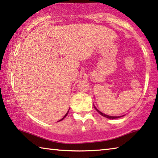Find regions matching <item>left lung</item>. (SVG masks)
Here are the masks:
<instances>
[{"mask_svg":"<svg viewBox=\"0 0 158 158\" xmlns=\"http://www.w3.org/2000/svg\"><path fill=\"white\" fill-rule=\"evenodd\" d=\"M94 108L96 110V111L98 112V113L100 114H101L102 116H103V117H107V118H108V119H116V118H119V117H113V116H109V115H107V114H103L102 113V112H101V111H99L98 110L96 107L94 106ZM122 117V116H121Z\"/></svg>","mask_w":158,"mask_h":158,"instance_id":"1","label":"left lung"}]
</instances>
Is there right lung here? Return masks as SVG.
<instances>
[{"label":"right lung","instance_id":"1","mask_svg":"<svg viewBox=\"0 0 158 158\" xmlns=\"http://www.w3.org/2000/svg\"><path fill=\"white\" fill-rule=\"evenodd\" d=\"M68 112H69V111H68ZM68 112H67V113H66V114H65V115H64V116L63 117V118H62V119H61L60 120H59V121H61V120H62V119H63L64 118H65V117L67 116V114H68Z\"/></svg>","mask_w":158,"mask_h":158}]
</instances>
